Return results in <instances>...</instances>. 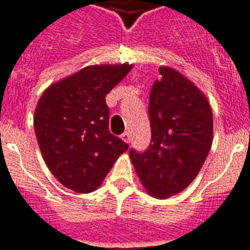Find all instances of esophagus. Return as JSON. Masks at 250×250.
Masks as SVG:
<instances>
[{"instance_id":"esophagus-1","label":"esophagus","mask_w":250,"mask_h":250,"mask_svg":"<svg viewBox=\"0 0 250 250\" xmlns=\"http://www.w3.org/2000/svg\"><path fill=\"white\" fill-rule=\"evenodd\" d=\"M121 138H123L124 141H125L126 144L130 143V134H129V132L123 133V134H121Z\"/></svg>"}]
</instances>
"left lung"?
<instances>
[{
	"instance_id": "left-lung-1",
	"label": "left lung",
	"mask_w": 250,
	"mask_h": 250,
	"mask_svg": "<svg viewBox=\"0 0 250 250\" xmlns=\"http://www.w3.org/2000/svg\"><path fill=\"white\" fill-rule=\"evenodd\" d=\"M149 96L152 141L129 157L150 196L169 198L189 187L205 163L213 141V114L205 94L184 74L160 66Z\"/></svg>"
}]
</instances>
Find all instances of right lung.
Returning a JSON list of instances; mask_svg holds the SVG:
<instances>
[{
  "label": "right lung",
  "mask_w": 250,
  "mask_h": 250,
  "mask_svg": "<svg viewBox=\"0 0 250 250\" xmlns=\"http://www.w3.org/2000/svg\"><path fill=\"white\" fill-rule=\"evenodd\" d=\"M133 65H90L42 93L34 132L49 170L77 193L96 190L127 144L109 132L106 94Z\"/></svg>",
  "instance_id": "1"
}]
</instances>
